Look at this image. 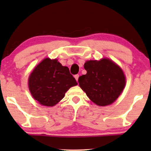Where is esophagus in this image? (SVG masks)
I'll list each match as a JSON object with an SVG mask.
<instances>
[{
  "mask_svg": "<svg viewBox=\"0 0 151 151\" xmlns=\"http://www.w3.org/2000/svg\"><path fill=\"white\" fill-rule=\"evenodd\" d=\"M79 75H78V74H77V75H75L74 76V77H75V78H76V81H78V78H79Z\"/></svg>",
  "mask_w": 151,
  "mask_h": 151,
  "instance_id": "1",
  "label": "esophagus"
}]
</instances>
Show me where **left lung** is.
I'll list each match as a JSON object with an SVG mask.
<instances>
[{
    "label": "left lung",
    "instance_id": "left-lung-1",
    "mask_svg": "<svg viewBox=\"0 0 151 151\" xmlns=\"http://www.w3.org/2000/svg\"><path fill=\"white\" fill-rule=\"evenodd\" d=\"M86 75L78 78L80 86L88 98L98 106L116 100L124 88L125 76L121 68L109 59L86 61Z\"/></svg>",
    "mask_w": 151,
    "mask_h": 151
}]
</instances>
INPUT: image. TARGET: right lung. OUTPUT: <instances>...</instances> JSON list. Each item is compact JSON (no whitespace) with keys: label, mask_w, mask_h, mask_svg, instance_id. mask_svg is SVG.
Listing matches in <instances>:
<instances>
[{"label":"right lung","mask_w":151,"mask_h":151,"mask_svg":"<svg viewBox=\"0 0 151 151\" xmlns=\"http://www.w3.org/2000/svg\"><path fill=\"white\" fill-rule=\"evenodd\" d=\"M78 83L67 67L58 60L45 58L34 69L29 78V88L40 104L53 106L65 96L71 86Z\"/></svg>","instance_id":"1"}]
</instances>
